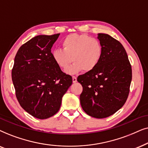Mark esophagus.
Listing matches in <instances>:
<instances>
[{
	"instance_id": "obj_1",
	"label": "esophagus",
	"mask_w": 148,
	"mask_h": 148,
	"mask_svg": "<svg viewBox=\"0 0 148 148\" xmlns=\"http://www.w3.org/2000/svg\"><path fill=\"white\" fill-rule=\"evenodd\" d=\"M72 82L73 83H76L77 82V78H76V76H72Z\"/></svg>"
}]
</instances>
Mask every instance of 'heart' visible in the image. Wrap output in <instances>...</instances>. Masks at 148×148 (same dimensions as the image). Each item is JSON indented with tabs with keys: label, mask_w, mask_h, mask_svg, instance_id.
Listing matches in <instances>:
<instances>
[{
	"label": "heart",
	"mask_w": 148,
	"mask_h": 148,
	"mask_svg": "<svg viewBox=\"0 0 148 148\" xmlns=\"http://www.w3.org/2000/svg\"><path fill=\"white\" fill-rule=\"evenodd\" d=\"M62 49L53 51L52 57L56 64L66 70L71 62L74 64L67 70L74 74L82 70L88 72L94 70L101 60L103 47L98 39L86 34H72L62 40Z\"/></svg>",
	"instance_id": "1"
}]
</instances>
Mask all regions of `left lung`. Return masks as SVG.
Wrapping results in <instances>:
<instances>
[{
	"label": "left lung",
	"mask_w": 148,
	"mask_h": 148,
	"mask_svg": "<svg viewBox=\"0 0 148 148\" xmlns=\"http://www.w3.org/2000/svg\"><path fill=\"white\" fill-rule=\"evenodd\" d=\"M103 47L101 60L94 70L78 77L82 86L80 95L82 109L88 115L104 119L124 106L130 91L131 65L123 45L106 34H98Z\"/></svg>",
	"instance_id": "left-lung-1"
}]
</instances>
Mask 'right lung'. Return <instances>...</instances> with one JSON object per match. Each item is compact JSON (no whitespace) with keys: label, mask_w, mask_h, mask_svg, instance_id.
Masks as SVG:
<instances>
[{"label":"right lung","mask_w":148,"mask_h":148,"mask_svg":"<svg viewBox=\"0 0 148 148\" xmlns=\"http://www.w3.org/2000/svg\"><path fill=\"white\" fill-rule=\"evenodd\" d=\"M59 36L38 35L21 45L11 72L19 104L38 119L59 111L62 97L72 84V76L63 72L52 57L51 47Z\"/></svg>","instance_id":"1"}]
</instances>
